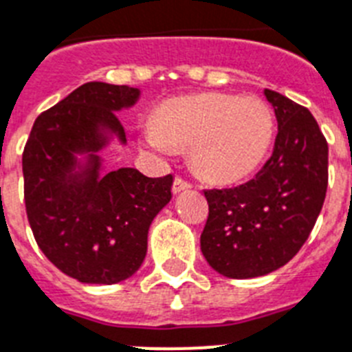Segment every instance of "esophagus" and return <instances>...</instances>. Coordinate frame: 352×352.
Listing matches in <instances>:
<instances>
[{
  "mask_svg": "<svg viewBox=\"0 0 352 352\" xmlns=\"http://www.w3.org/2000/svg\"><path fill=\"white\" fill-rule=\"evenodd\" d=\"M191 184L188 181H184L182 177H175V181H173V193H181L184 190H190Z\"/></svg>",
  "mask_w": 352,
  "mask_h": 352,
  "instance_id": "obj_1",
  "label": "esophagus"
}]
</instances>
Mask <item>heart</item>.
<instances>
[{
	"instance_id": "b5f03b06",
	"label": "heart",
	"mask_w": 352,
	"mask_h": 352,
	"mask_svg": "<svg viewBox=\"0 0 352 352\" xmlns=\"http://www.w3.org/2000/svg\"><path fill=\"white\" fill-rule=\"evenodd\" d=\"M274 138V112L258 96L199 94L168 102L143 126V141L162 155L191 148L195 170L218 182L258 168Z\"/></svg>"
}]
</instances>
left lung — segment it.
I'll use <instances>...</instances> for the list:
<instances>
[{
  "mask_svg": "<svg viewBox=\"0 0 352 352\" xmlns=\"http://www.w3.org/2000/svg\"><path fill=\"white\" fill-rule=\"evenodd\" d=\"M277 118L272 157L245 184L206 190L209 217L200 249L231 279L267 276L308 240L327 190V141L311 112L265 89Z\"/></svg>",
  "mask_w": 352,
  "mask_h": 352,
  "instance_id": "1",
  "label": "left lung"
}]
</instances>
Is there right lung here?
<instances>
[{"label":"right lung","mask_w":352,"mask_h":352,"mask_svg":"<svg viewBox=\"0 0 352 352\" xmlns=\"http://www.w3.org/2000/svg\"><path fill=\"white\" fill-rule=\"evenodd\" d=\"M138 98L135 87L87 82L39 114L23 152L35 241L58 270L87 285H116L138 272L150 223L171 199V175L152 179L135 168L100 175V150L112 135L126 143L116 111Z\"/></svg>","instance_id":"obj_1"}]
</instances>
